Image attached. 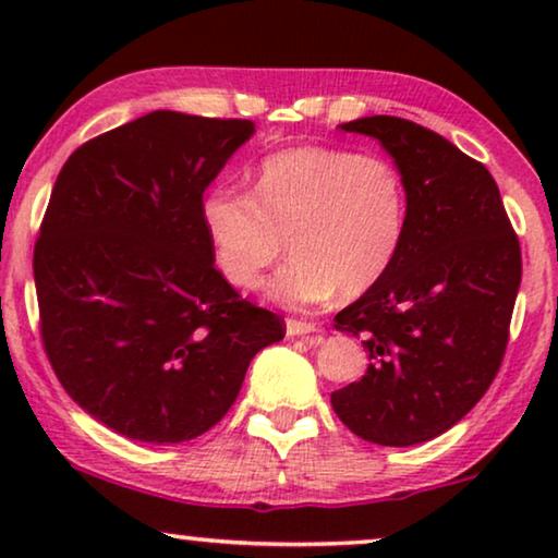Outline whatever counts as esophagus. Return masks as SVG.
<instances>
[{"instance_id": "esophagus-1", "label": "esophagus", "mask_w": 558, "mask_h": 558, "mask_svg": "<svg viewBox=\"0 0 558 558\" xmlns=\"http://www.w3.org/2000/svg\"><path fill=\"white\" fill-rule=\"evenodd\" d=\"M319 332V327L315 323H304V319H287V335L289 338H304V335H315Z\"/></svg>"}]
</instances>
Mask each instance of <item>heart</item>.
Returning <instances> with one entry per match:
<instances>
[{
    "label": "heart",
    "mask_w": 558,
    "mask_h": 558,
    "mask_svg": "<svg viewBox=\"0 0 558 558\" xmlns=\"http://www.w3.org/2000/svg\"><path fill=\"white\" fill-rule=\"evenodd\" d=\"M201 220L223 277L251 289L284 256L269 284L287 307L355 300L391 269L407 239L409 190L399 167L350 149L294 147L258 165L254 193L218 185Z\"/></svg>",
    "instance_id": "obj_1"
}]
</instances>
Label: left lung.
I'll use <instances>...</instances> for the list:
<instances>
[{
	"mask_svg": "<svg viewBox=\"0 0 558 558\" xmlns=\"http://www.w3.org/2000/svg\"><path fill=\"white\" fill-rule=\"evenodd\" d=\"M342 132L376 136L409 190L407 239L376 287L335 315L363 338V378L332 391L350 432L411 447L454 426L498 376L506 357L521 243L493 174L432 129L365 117Z\"/></svg>",
	"mask_w": 558,
	"mask_h": 558,
	"instance_id": "8db88e82",
	"label": "left lung"
}]
</instances>
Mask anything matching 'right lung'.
<instances>
[{
	"label": "right lung",
	"mask_w": 558,
	"mask_h": 558,
	"mask_svg": "<svg viewBox=\"0 0 558 558\" xmlns=\"http://www.w3.org/2000/svg\"><path fill=\"white\" fill-rule=\"evenodd\" d=\"M254 134L248 119L151 111L68 157L33 271L45 355L68 396L117 434L178 445L233 407L284 319L216 269L205 187Z\"/></svg>",
	"instance_id": "add662e5"
}]
</instances>
